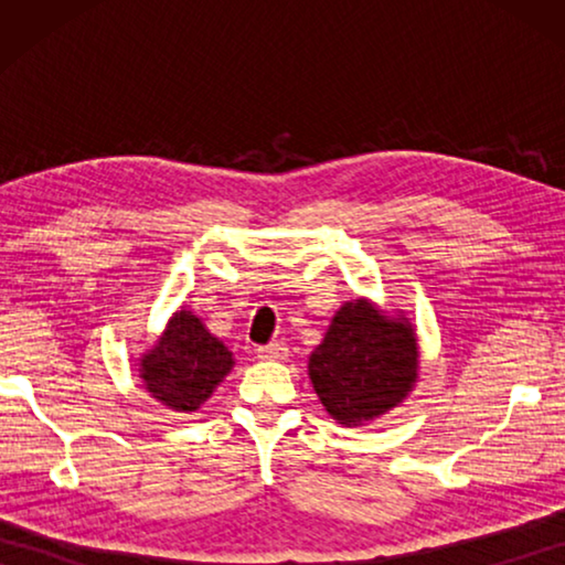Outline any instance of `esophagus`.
<instances>
[{
  "label": "esophagus",
  "instance_id": "obj_1",
  "mask_svg": "<svg viewBox=\"0 0 565 565\" xmlns=\"http://www.w3.org/2000/svg\"><path fill=\"white\" fill-rule=\"evenodd\" d=\"M257 358L259 360H285L288 358V347H285V342H269L265 347H259Z\"/></svg>",
  "mask_w": 565,
  "mask_h": 565
}]
</instances>
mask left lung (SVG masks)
Wrapping results in <instances>:
<instances>
[{"label": "left lung", "mask_w": 565, "mask_h": 565, "mask_svg": "<svg viewBox=\"0 0 565 565\" xmlns=\"http://www.w3.org/2000/svg\"><path fill=\"white\" fill-rule=\"evenodd\" d=\"M416 358L412 323L354 300L337 311L308 360V375L327 412L358 427L406 398L419 367Z\"/></svg>", "instance_id": "obj_1"}]
</instances>
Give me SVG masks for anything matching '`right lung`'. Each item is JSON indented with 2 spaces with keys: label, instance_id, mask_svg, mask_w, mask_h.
<instances>
[{
  "label": "right lung",
  "instance_id": "right-lung-1",
  "mask_svg": "<svg viewBox=\"0 0 565 565\" xmlns=\"http://www.w3.org/2000/svg\"><path fill=\"white\" fill-rule=\"evenodd\" d=\"M234 360L228 347L190 311L174 313L164 337L141 360L146 388L174 412H195L223 381Z\"/></svg>",
  "mask_w": 565,
  "mask_h": 565
}]
</instances>
